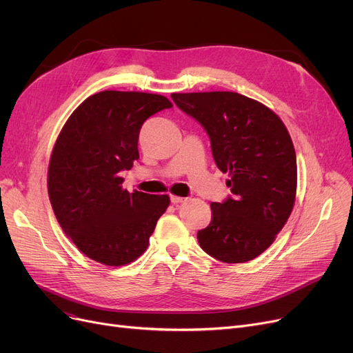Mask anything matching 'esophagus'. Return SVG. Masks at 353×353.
Segmentation results:
<instances>
[{"label": "esophagus", "instance_id": "1", "mask_svg": "<svg viewBox=\"0 0 353 353\" xmlns=\"http://www.w3.org/2000/svg\"><path fill=\"white\" fill-rule=\"evenodd\" d=\"M170 200H172L173 205H180V203L186 201V199H184V197H179V196H170Z\"/></svg>", "mask_w": 353, "mask_h": 353}]
</instances>
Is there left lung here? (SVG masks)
Masks as SVG:
<instances>
[{
	"instance_id": "left-lung-1",
	"label": "left lung",
	"mask_w": 353,
	"mask_h": 353,
	"mask_svg": "<svg viewBox=\"0 0 353 353\" xmlns=\"http://www.w3.org/2000/svg\"><path fill=\"white\" fill-rule=\"evenodd\" d=\"M176 105L206 130L216 165L229 173L232 196L212 203L200 248L225 263L263 253L288 221L296 197V153L270 108L232 91L174 92Z\"/></svg>"
}]
</instances>
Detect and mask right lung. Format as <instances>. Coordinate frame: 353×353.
<instances>
[{
  "label": "right lung",
  "mask_w": 353,
  "mask_h": 353,
  "mask_svg": "<svg viewBox=\"0 0 353 353\" xmlns=\"http://www.w3.org/2000/svg\"><path fill=\"white\" fill-rule=\"evenodd\" d=\"M173 104L139 91H100L64 124L48 165V196L64 233L87 257L107 266L132 263L170 199L123 189V170L139 159L143 123Z\"/></svg>",
  "instance_id": "add662e5"
}]
</instances>
